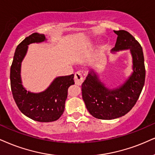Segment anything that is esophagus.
I'll return each instance as SVG.
<instances>
[{
  "instance_id": "34e87169",
  "label": "esophagus",
  "mask_w": 155,
  "mask_h": 155,
  "mask_svg": "<svg viewBox=\"0 0 155 155\" xmlns=\"http://www.w3.org/2000/svg\"><path fill=\"white\" fill-rule=\"evenodd\" d=\"M74 83H75L76 85H81L82 83H83V77L82 75L81 72L80 71H78L77 72H75L74 74Z\"/></svg>"
}]
</instances>
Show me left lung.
Here are the masks:
<instances>
[{
    "label": "left lung",
    "mask_w": 155,
    "mask_h": 155,
    "mask_svg": "<svg viewBox=\"0 0 155 155\" xmlns=\"http://www.w3.org/2000/svg\"><path fill=\"white\" fill-rule=\"evenodd\" d=\"M114 31L118 37L111 53L129 49L132 72L121 85L108 88L100 80L98 72L91 69L82 84V95L87 110L93 117L103 120L127 114L138 100L145 81L144 59L140 44L127 31Z\"/></svg>",
    "instance_id": "left-lung-1"
}]
</instances>
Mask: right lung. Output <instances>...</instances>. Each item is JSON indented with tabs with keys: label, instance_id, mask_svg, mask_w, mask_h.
<instances>
[{
	"label": "right lung",
	"instance_id": "1",
	"mask_svg": "<svg viewBox=\"0 0 155 155\" xmlns=\"http://www.w3.org/2000/svg\"><path fill=\"white\" fill-rule=\"evenodd\" d=\"M47 40L45 34L34 33L19 44L14 53L10 73L11 91L19 110L27 117L39 122L54 121L62 116L69 87L74 84L72 74L57 77L42 92H31L23 86L21 68L28 46Z\"/></svg>",
	"mask_w": 155,
	"mask_h": 155
}]
</instances>
